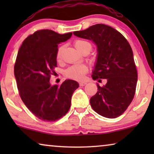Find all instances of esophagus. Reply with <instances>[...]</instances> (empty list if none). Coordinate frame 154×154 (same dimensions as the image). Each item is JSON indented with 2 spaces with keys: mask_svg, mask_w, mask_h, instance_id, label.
I'll list each match as a JSON object with an SVG mask.
<instances>
[{
  "mask_svg": "<svg viewBox=\"0 0 154 154\" xmlns=\"http://www.w3.org/2000/svg\"><path fill=\"white\" fill-rule=\"evenodd\" d=\"M86 84H87V83H86V82H83V81L80 82V83H79V85L81 86H84V85H85Z\"/></svg>",
  "mask_w": 154,
  "mask_h": 154,
  "instance_id": "1",
  "label": "esophagus"
}]
</instances>
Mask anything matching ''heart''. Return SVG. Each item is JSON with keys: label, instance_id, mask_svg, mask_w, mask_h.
<instances>
[{"label": "heart", "instance_id": "obj_1", "mask_svg": "<svg viewBox=\"0 0 154 154\" xmlns=\"http://www.w3.org/2000/svg\"><path fill=\"white\" fill-rule=\"evenodd\" d=\"M74 46L79 52L84 48H88L90 51L92 48L91 44L87 41H83V40H76L74 42ZM63 49H64V46H60L57 49V59L61 57ZM88 66L84 64H75L66 69L65 71V75L69 79L82 80L84 78L85 73L88 71Z\"/></svg>", "mask_w": 154, "mask_h": 154}]
</instances>
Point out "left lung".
Masks as SVG:
<instances>
[{
  "label": "left lung",
  "instance_id": "left-lung-1",
  "mask_svg": "<svg viewBox=\"0 0 154 154\" xmlns=\"http://www.w3.org/2000/svg\"><path fill=\"white\" fill-rule=\"evenodd\" d=\"M73 34L95 44L97 53L92 79L107 81L103 87L97 85L98 91L90 100L91 106L104 117H119L133 100L137 82L133 52L129 43L115 29L102 24L74 31Z\"/></svg>",
  "mask_w": 154,
  "mask_h": 154
}]
</instances>
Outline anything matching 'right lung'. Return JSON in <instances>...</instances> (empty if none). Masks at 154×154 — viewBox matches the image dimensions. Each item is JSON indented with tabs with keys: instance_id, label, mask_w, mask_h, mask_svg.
<instances>
[{
	"instance_id": "add662e5",
	"label": "right lung",
	"mask_w": 154,
	"mask_h": 154,
	"mask_svg": "<svg viewBox=\"0 0 154 154\" xmlns=\"http://www.w3.org/2000/svg\"><path fill=\"white\" fill-rule=\"evenodd\" d=\"M71 35L49 29L37 31L23 41L18 51L14 73L20 95L27 108L43 121H55L64 116L79 87L78 82L70 79L60 86L50 83L57 67L58 44Z\"/></svg>"
}]
</instances>
